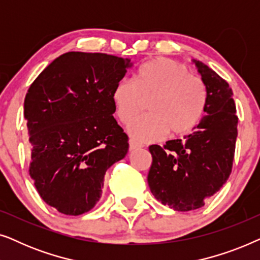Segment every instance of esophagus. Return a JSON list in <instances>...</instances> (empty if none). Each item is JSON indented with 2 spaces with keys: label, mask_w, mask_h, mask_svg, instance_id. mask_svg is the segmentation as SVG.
<instances>
[{
  "label": "esophagus",
  "mask_w": 260,
  "mask_h": 260,
  "mask_svg": "<svg viewBox=\"0 0 260 260\" xmlns=\"http://www.w3.org/2000/svg\"><path fill=\"white\" fill-rule=\"evenodd\" d=\"M143 147V144L142 143H138L135 140H130L129 141V150L130 151H134V150H137V149H141Z\"/></svg>",
  "instance_id": "obj_1"
}]
</instances>
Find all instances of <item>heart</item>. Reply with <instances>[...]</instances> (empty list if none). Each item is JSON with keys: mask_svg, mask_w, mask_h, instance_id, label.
<instances>
[{"mask_svg": "<svg viewBox=\"0 0 260 260\" xmlns=\"http://www.w3.org/2000/svg\"><path fill=\"white\" fill-rule=\"evenodd\" d=\"M207 87L190 76L182 63L169 58H155L140 67L135 81L123 78L112 91L116 116L130 123L147 103L149 115L134 120L129 133L138 141H157L167 131L172 137L193 130L205 115Z\"/></svg>", "mask_w": 260, "mask_h": 260, "instance_id": "1", "label": "heart"}]
</instances>
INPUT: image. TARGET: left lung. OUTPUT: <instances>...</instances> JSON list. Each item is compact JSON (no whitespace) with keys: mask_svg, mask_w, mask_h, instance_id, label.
I'll use <instances>...</instances> for the list:
<instances>
[{"mask_svg":"<svg viewBox=\"0 0 260 260\" xmlns=\"http://www.w3.org/2000/svg\"><path fill=\"white\" fill-rule=\"evenodd\" d=\"M208 92L206 116L184 140L150 145L148 184L163 205L179 212L198 209L229 179L236 151L237 109L226 80L193 60Z\"/></svg>","mask_w":260,"mask_h":260,"instance_id":"1","label":"left lung"}]
</instances>
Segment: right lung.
Segmentation results:
<instances>
[{
	"label": "right lung",
	"instance_id": "obj_1",
	"mask_svg": "<svg viewBox=\"0 0 260 260\" xmlns=\"http://www.w3.org/2000/svg\"><path fill=\"white\" fill-rule=\"evenodd\" d=\"M131 65L104 53L69 52L27 92L29 175L42 200L62 214L93 208L106 170L125 157L129 138L112 116V91Z\"/></svg>",
	"mask_w": 260,
	"mask_h": 260
}]
</instances>
